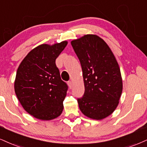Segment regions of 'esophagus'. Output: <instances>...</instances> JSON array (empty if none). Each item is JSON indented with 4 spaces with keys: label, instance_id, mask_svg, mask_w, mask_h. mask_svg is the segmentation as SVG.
I'll return each instance as SVG.
<instances>
[{
    "label": "esophagus",
    "instance_id": "esophagus-1",
    "mask_svg": "<svg viewBox=\"0 0 147 147\" xmlns=\"http://www.w3.org/2000/svg\"><path fill=\"white\" fill-rule=\"evenodd\" d=\"M68 86H69V88H70V89H71L72 87V81H68Z\"/></svg>",
    "mask_w": 147,
    "mask_h": 147
}]
</instances>
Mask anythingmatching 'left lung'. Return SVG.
I'll return each mask as SVG.
<instances>
[{
  "mask_svg": "<svg viewBox=\"0 0 147 147\" xmlns=\"http://www.w3.org/2000/svg\"><path fill=\"white\" fill-rule=\"evenodd\" d=\"M80 61L85 92L77 101L81 112L94 120H102L119 103L123 80L114 55L99 36L87 34L71 41Z\"/></svg>",
  "mask_w": 147,
  "mask_h": 147,
  "instance_id": "left-lung-1",
  "label": "left lung"
}]
</instances>
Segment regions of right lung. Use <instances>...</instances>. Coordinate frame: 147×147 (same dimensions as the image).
Segmentation results:
<instances>
[{"label":"right lung","mask_w":147,"mask_h":147,"mask_svg":"<svg viewBox=\"0 0 147 147\" xmlns=\"http://www.w3.org/2000/svg\"><path fill=\"white\" fill-rule=\"evenodd\" d=\"M68 42L39 45L26 55L17 70L14 90L26 112L50 121L61 115L68 86L61 79L55 60Z\"/></svg>","instance_id":"obj_1"}]
</instances>
